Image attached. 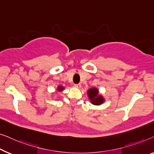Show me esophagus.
<instances>
[{
    "mask_svg": "<svg viewBox=\"0 0 154 154\" xmlns=\"http://www.w3.org/2000/svg\"><path fill=\"white\" fill-rule=\"evenodd\" d=\"M75 88H81V84H75Z\"/></svg>",
    "mask_w": 154,
    "mask_h": 154,
    "instance_id": "34e87169",
    "label": "esophagus"
}]
</instances>
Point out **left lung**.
<instances>
[{"instance_id": "obj_1", "label": "left lung", "mask_w": 154, "mask_h": 154, "mask_svg": "<svg viewBox=\"0 0 154 154\" xmlns=\"http://www.w3.org/2000/svg\"><path fill=\"white\" fill-rule=\"evenodd\" d=\"M88 99L90 100L91 103L94 105H100L105 102V98L99 94V90L96 87L89 88L87 91Z\"/></svg>"}]
</instances>
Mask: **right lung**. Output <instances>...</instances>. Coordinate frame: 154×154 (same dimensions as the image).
<instances>
[{"mask_svg":"<svg viewBox=\"0 0 154 154\" xmlns=\"http://www.w3.org/2000/svg\"><path fill=\"white\" fill-rule=\"evenodd\" d=\"M64 89H65V88L63 86H58L57 88H56V91L58 92H60V91H63V90H64Z\"/></svg>","mask_w":154,"mask_h":154,"instance_id":"obj_1","label":"right lung"}]
</instances>
